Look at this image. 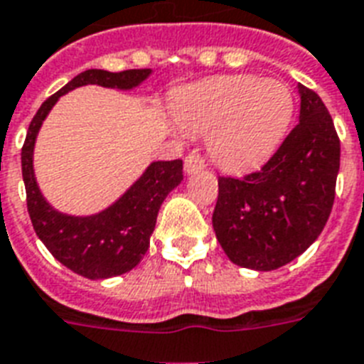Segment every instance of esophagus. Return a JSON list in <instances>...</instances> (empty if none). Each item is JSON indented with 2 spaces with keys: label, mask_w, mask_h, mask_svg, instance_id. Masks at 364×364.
Segmentation results:
<instances>
[{
  "label": "esophagus",
  "mask_w": 364,
  "mask_h": 364,
  "mask_svg": "<svg viewBox=\"0 0 364 364\" xmlns=\"http://www.w3.org/2000/svg\"><path fill=\"white\" fill-rule=\"evenodd\" d=\"M204 169V158L199 154V152H191V154L186 156L184 160V171L188 173V175H191V173H197V171Z\"/></svg>",
  "instance_id": "1"
}]
</instances>
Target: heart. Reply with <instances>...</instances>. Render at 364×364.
<instances>
[{
	"label": "heart",
	"instance_id": "obj_1",
	"mask_svg": "<svg viewBox=\"0 0 364 364\" xmlns=\"http://www.w3.org/2000/svg\"><path fill=\"white\" fill-rule=\"evenodd\" d=\"M173 109L189 134L210 132V156L221 169L242 173L281 145L292 122L294 95L283 81L232 74L186 87Z\"/></svg>",
	"mask_w": 364,
	"mask_h": 364
}]
</instances>
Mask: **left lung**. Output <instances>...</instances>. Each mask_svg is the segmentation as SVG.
I'll return each mask as SVG.
<instances>
[{
	"instance_id": "obj_1",
	"label": "left lung",
	"mask_w": 364,
	"mask_h": 364,
	"mask_svg": "<svg viewBox=\"0 0 364 364\" xmlns=\"http://www.w3.org/2000/svg\"><path fill=\"white\" fill-rule=\"evenodd\" d=\"M299 122L277 152L242 178L219 176L212 223L227 257L269 272L305 251L326 227L335 200L341 141L326 104L297 85Z\"/></svg>"
}]
</instances>
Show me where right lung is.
Listing matches in <instances>:
<instances>
[{"label":"right lung","mask_w":364,"mask_h":364,"mask_svg":"<svg viewBox=\"0 0 364 364\" xmlns=\"http://www.w3.org/2000/svg\"><path fill=\"white\" fill-rule=\"evenodd\" d=\"M150 68L107 72L91 68L77 74L55 95L48 98L33 117L22 146V176L26 184L27 212L33 229L53 257L87 279H109L130 272L141 262L150 245V234L164 199L184 178L182 160L154 161L121 199L100 214L74 218L57 212L42 197L33 173V146L59 96L81 85L132 89L146 80Z\"/></svg>","instance_id":"add662e5"}]
</instances>
